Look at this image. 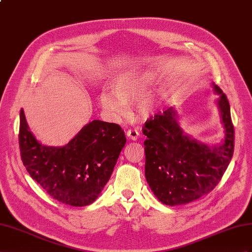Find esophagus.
I'll return each mask as SVG.
<instances>
[{
	"instance_id": "1",
	"label": "esophagus",
	"mask_w": 252,
	"mask_h": 252,
	"mask_svg": "<svg viewBox=\"0 0 252 252\" xmlns=\"http://www.w3.org/2000/svg\"><path fill=\"white\" fill-rule=\"evenodd\" d=\"M126 136L131 140H136L139 137V132L137 130H135V128H130V130H127L126 132Z\"/></svg>"
}]
</instances>
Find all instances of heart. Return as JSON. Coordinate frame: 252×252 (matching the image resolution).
I'll list each match as a JSON object with an SVG mask.
<instances>
[{
    "label": "heart",
    "mask_w": 252,
    "mask_h": 252,
    "mask_svg": "<svg viewBox=\"0 0 252 252\" xmlns=\"http://www.w3.org/2000/svg\"><path fill=\"white\" fill-rule=\"evenodd\" d=\"M153 79L149 71H126L112 82V93L108 90L101 92L99 95L100 106L114 119L124 117L126 114V104L145 95L153 83ZM136 108L143 118H148L153 113V104L146 99L139 100Z\"/></svg>",
    "instance_id": "obj_1"
}]
</instances>
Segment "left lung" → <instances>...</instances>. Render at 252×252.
Wrapping results in <instances>:
<instances>
[{
  "label": "left lung",
  "mask_w": 252,
  "mask_h": 252,
  "mask_svg": "<svg viewBox=\"0 0 252 252\" xmlns=\"http://www.w3.org/2000/svg\"><path fill=\"white\" fill-rule=\"evenodd\" d=\"M214 90L224 127L221 145L209 147L191 138L180 126L172 107L152 116L143 127L146 179L164 204H186L208 195L228 168L234 151V126L227 95L215 84Z\"/></svg>",
  "instance_id": "1"
}]
</instances>
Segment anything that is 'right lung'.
<instances>
[{
    "instance_id": "obj_1",
    "label": "right lung",
    "mask_w": 252,
    "mask_h": 252,
    "mask_svg": "<svg viewBox=\"0 0 252 252\" xmlns=\"http://www.w3.org/2000/svg\"><path fill=\"white\" fill-rule=\"evenodd\" d=\"M120 126L89 122L66 146L48 147L30 131L20 112L19 147L30 176L49 195L64 204L85 206L99 197L126 145Z\"/></svg>"
}]
</instances>
